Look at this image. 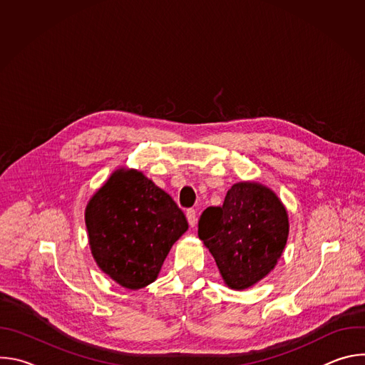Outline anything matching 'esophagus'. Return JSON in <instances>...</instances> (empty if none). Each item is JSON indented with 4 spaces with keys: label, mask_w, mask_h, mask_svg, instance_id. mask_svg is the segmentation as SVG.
I'll return each mask as SVG.
<instances>
[{
    "label": "esophagus",
    "mask_w": 365,
    "mask_h": 365,
    "mask_svg": "<svg viewBox=\"0 0 365 365\" xmlns=\"http://www.w3.org/2000/svg\"><path fill=\"white\" fill-rule=\"evenodd\" d=\"M186 218H187V222H189V225L190 227H195L196 225V222H197V217H196V211L195 210H187V212H186Z\"/></svg>",
    "instance_id": "esophagus-1"
}]
</instances>
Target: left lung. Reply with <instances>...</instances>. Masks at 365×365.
I'll list each match as a JSON object with an SVG mask.
<instances>
[{
  "instance_id": "left-lung-1",
  "label": "left lung",
  "mask_w": 365,
  "mask_h": 365,
  "mask_svg": "<svg viewBox=\"0 0 365 365\" xmlns=\"http://www.w3.org/2000/svg\"><path fill=\"white\" fill-rule=\"evenodd\" d=\"M287 234L283 203L269 187L250 182L234 185L222 206L206 207L197 230L225 283L235 290L252 286L274 269Z\"/></svg>"
}]
</instances>
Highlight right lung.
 I'll use <instances>...</instances> for the list:
<instances>
[{"label":"right lung","instance_id":"right-lung-1","mask_svg":"<svg viewBox=\"0 0 365 365\" xmlns=\"http://www.w3.org/2000/svg\"><path fill=\"white\" fill-rule=\"evenodd\" d=\"M85 221L101 270L131 290L155 280L187 230L176 202L137 170L115 172L89 200Z\"/></svg>","mask_w":365,"mask_h":365}]
</instances>
